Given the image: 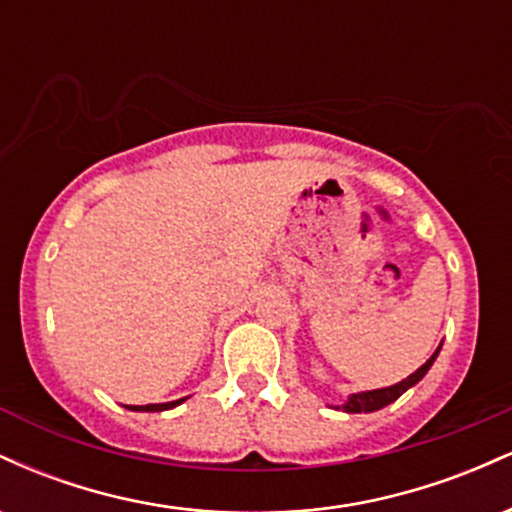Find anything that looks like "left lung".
<instances>
[{
  "label": "left lung",
  "mask_w": 512,
  "mask_h": 512,
  "mask_svg": "<svg viewBox=\"0 0 512 512\" xmlns=\"http://www.w3.org/2000/svg\"><path fill=\"white\" fill-rule=\"evenodd\" d=\"M440 346H443V344H440ZM440 346L436 351H433V356L428 358L424 366H421L419 370H414V373H411L409 378H404L402 383L390 385V387H380V390L354 392V395H349V399H346L344 404H337L334 409H342V411H346V414H368V411H378V409L387 407V404H392L397 397H402L404 392L409 390V387H414L421 378H424L428 370H431L433 361H436L438 354H440Z\"/></svg>",
  "instance_id": "8db88e82"
}]
</instances>
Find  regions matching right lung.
<instances>
[{"label": "right lung", "mask_w": 512, "mask_h": 512, "mask_svg": "<svg viewBox=\"0 0 512 512\" xmlns=\"http://www.w3.org/2000/svg\"><path fill=\"white\" fill-rule=\"evenodd\" d=\"M187 397H182V399H175V402H166V404H146V407H132V404H129L127 409H132V411H166V409H173V407H178V404H182L185 402Z\"/></svg>", "instance_id": "obj_1"}]
</instances>
